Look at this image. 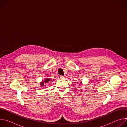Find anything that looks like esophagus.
<instances>
[{"label": "esophagus", "instance_id": "esophagus-1", "mask_svg": "<svg viewBox=\"0 0 127 127\" xmlns=\"http://www.w3.org/2000/svg\"><path fill=\"white\" fill-rule=\"evenodd\" d=\"M60 78L61 79H65V77L63 76H60Z\"/></svg>", "mask_w": 127, "mask_h": 127}]
</instances>
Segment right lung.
Here are the masks:
<instances>
[{
    "label": "right lung",
    "instance_id": "add662e5",
    "mask_svg": "<svg viewBox=\"0 0 127 127\" xmlns=\"http://www.w3.org/2000/svg\"><path fill=\"white\" fill-rule=\"evenodd\" d=\"M50 81H51V79H49V78H47V79H46L44 81H43L42 82H41V83H40V84H41V86H44V84H45V83H48V82H49Z\"/></svg>",
    "mask_w": 127,
    "mask_h": 127
}]
</instances>
